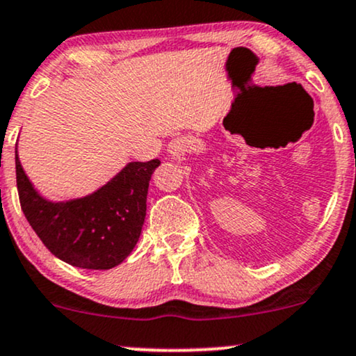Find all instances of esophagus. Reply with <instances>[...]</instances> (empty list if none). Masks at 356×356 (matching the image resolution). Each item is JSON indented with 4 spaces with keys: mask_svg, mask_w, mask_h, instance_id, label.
Instances as JSON below:
<instances>
[{
    "mask_svg": "<svg viewBox=\"0 0 356 356\" xmlns=\"http://www.w3.org/2000/svg\"><path fill=\"white\" fill-rule=\"evenodd\" d=\"M181 151V143L179 140H174L172 144H170V152H177Z\"/></svg>",
    "mask_w": 356,
    "mask_h": 356,
    "instance_id": "esophagus-1",
    "label": "esophagus"
}]
</instances>
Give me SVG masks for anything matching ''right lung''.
Wrapping results in <instances>:
<instances>
[{"label": "right lung", "mask_w": 356, "mask_h": 356, "mask_svg": "<svg viewBox=\"0 0 356 356\" xmlns=\"http://www.w3.org/2000/svg\"><path fill=\"white\" fill-rule=\"evenodd\" d=\"M15 152L21 209L51 254L89 270H109L129 257L143 232L149 181L159 159L129 162L92 194L56 202L34 189L18 145Z\"/></svg>", "instance_id": "right-lung-1"}]
</instances>
